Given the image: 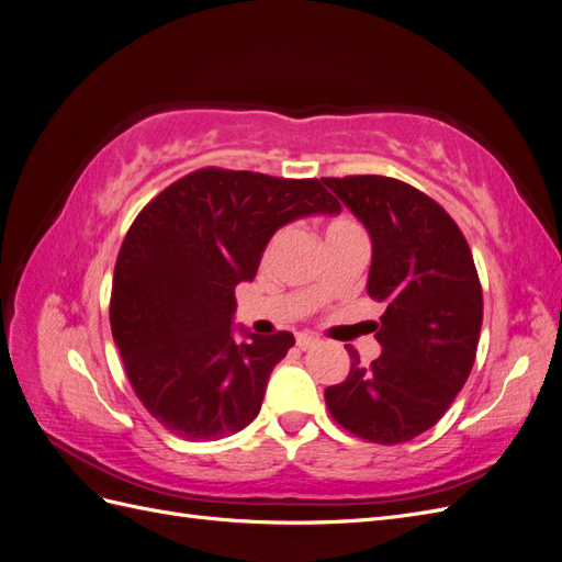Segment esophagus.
<instances>
[{"mask_svg": "<svg viewBox=\"0 0 562 562\" xmlns=\"http://www.w3.org/2000/svg\"><path fill=\"white\" fill-rule=\"evenodd\" d=\"M295 345H297V349H302V351H307V349H314V347L318 345V339H316L314 335H307V333H300V335L295 337Z\"/></svg>", "mask_w": 562, "mask_h": 562, "instance_id": "esophagus-1", "label": "esophagus"}]
</instances>
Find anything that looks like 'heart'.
<instances>
[{
	"label": "heart",
	"mask_w": 562,
	"mask_h": 562,
	"mask_svg": "<svg viewBox=\"0 0 562 562\" xmlns=\"http://www.w3.org/2000/svg\"><path fill=\"white\" fill-rule=\"evenodd\" d=\"M349 234H363L361 225L353 223L349 217H335L326 225V239H335V236H349Z\"/></svg>",
	"instance_id": "1"
}]
</instances>
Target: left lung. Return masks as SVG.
I'll return each mask as SVG.
<instances>
[{"label": "left lung", "instance_id": "left-lung-1", "mask_svg": "<svg viewBox=\"0 0 562 562\" xmlns=\"http://www.w3.org/2000/svg\"><path fill=\"white\" fill-rule=\"evenodd\" d=\"M368 227V295L386 304L382 353L366 366L347 347L345 382L326 389L333 419L368 443L398 446L431 429L462 391L483 326V288L448 211L386 176L323 178Z\"/></svg>", "mask_w": 562, "mask_h": 562}]
</instances>
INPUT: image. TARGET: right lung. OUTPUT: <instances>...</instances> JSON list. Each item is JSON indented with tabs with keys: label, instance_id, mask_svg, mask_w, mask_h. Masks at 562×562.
Returning <instances> with one entry per match:
<instances>
[{
	"label": "right lung",
	"instance_id": "obj_1",
	"mask_svg": "<svg viewBox=\"0 0 562 562\" xmlns=\"http://www.w3.org/2000/svg\"><path fill=\"white\" fill-rule=\"evenodd\" d=\"M339 209L316 178L206 166L133 220L114 265L110 326L135 396L164 429L215 440L258 417L295 337L250 333V342H234V288L258 274L279 227Z\"/></svg>",
	"mask_w": 562,
	"mask_h": 562
}]
</instances>
